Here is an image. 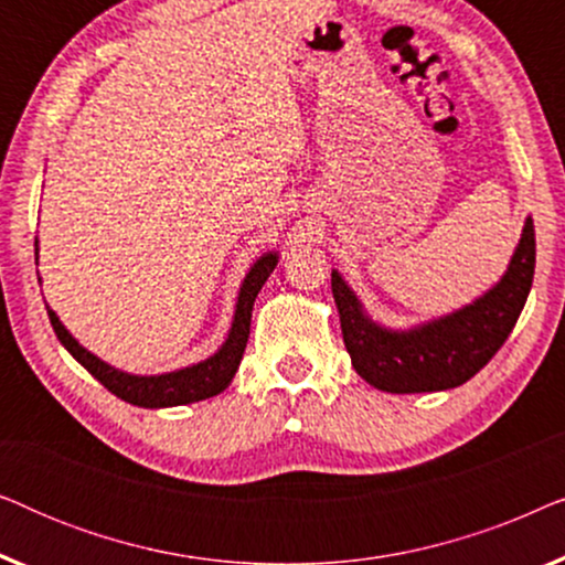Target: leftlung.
Here are the masks:
<instances>
[{
  "mask_svg": "<svg viewBox=\"0 0 565 565\" xmlns=\"http://www.w3.org/2000/svg\"><path fill=\"white\" fill-rule=\"evenodd\" d=\"M532 275L535 226L527 218L504 277L470 306L437 321L408 331L377 327L337 269L331 292L358 375L385 393H427L470 381L501 350L530 296Z\"/></svg>",
  "mask_w": 565,
  "mask_h": 565,
  "instance_id": "1",
  "label": "left lung"
}]
</instances>
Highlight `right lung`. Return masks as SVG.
Wrapping results in <instances>:
<instances>
[{
  "mask_svg": "<svg viewBox=\"0 0 565 565\" xmlns=\"http://www.w3.org/2000/svg\"><path fill=\"white\" fill-rule=\"evenodd\" d=\"M38 246V242H35ZM277 267V254L269 252L265 257L254 262L249 275L244 277L242 290H238L236 300V313L234 323H231L228 339L213 358H207L198 365L174 370V373L164 375H128L122 370H115L103 362L95 354L84 350L76 339L68 334L64 323L58 321V316L51 311L49 306V319L51 327L56 331L58 342L72 352V358L89 370L107 391L126 401V404L143 406V408H164V406H182V404H195V401L218 396L221 391L228 388V383L234 381L238 362L244 358L246 339H249V323H252V308L254 298L262 290V285L267 282V277Z\"/></svg>",
  "mask_w": 565,
  "mask_h": 565,
  "instance_id": "1",
  "label": "right lung"
}]
</instances>
